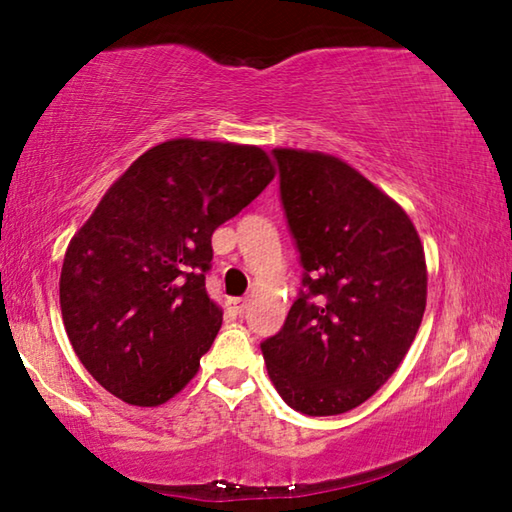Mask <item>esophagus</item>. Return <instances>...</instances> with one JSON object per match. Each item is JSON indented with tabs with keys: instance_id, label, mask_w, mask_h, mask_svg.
I'll return each mask as SVG.
<instances>
[{
	"instance_id": "34e87169",
	"label": "esophagus",
	"mask_w": 512,
	"mask_h": 512,
	"mask_svg": "<svg viewBox=\"0 0 512 512\" xmlns=\"http://www.w3.org/2000/svg\"><path fill=\"white\" fill-rule=\"evenodd\" d=\"M228 305H230L232 311H235V314H244L248 300H244V298H232V300H228Z\"/></svg>"
}]
</instances>
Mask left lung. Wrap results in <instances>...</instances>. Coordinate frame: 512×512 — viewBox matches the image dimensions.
<instances>
[{
  "label": "left lung",
  "instance_id": "left-lung-1",
  "mask_svg": "<svg viewBox=\"0 0 512 512\" xmlns=\"http://www.w3.org/2000/svg\"><path fill=\"white\" fill-rule=\"evenodd\" d=\"M291 235L305 268L284 327L262 343L291 409H357L400 368L427 307V262L391 196L341 158L273 149Z\"/></svg>",
  "mask_w": 512,
  "mask_h": 512
}]
</instances>
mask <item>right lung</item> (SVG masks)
<instances>
[{"mask_svg": "<svg viewBox=\"0 0 512 512\" xmlns=\"http://www.w3.org/2000/svg\"><path fill=\"white\" fill-rule=\"evenodd\" d=\"M273 178L259 146L176 137L103 194L67 246L60 311L76 357L108 393L160 406L194 379L223 323L205 291L212 232Z\"/></svg>", "mask_w": 512, "mask_h": 512, "instance_id": "obj_1", "label": "right lung"}]
</instances>
